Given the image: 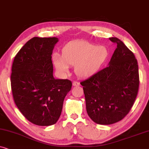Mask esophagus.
Returning a JSON list of instances; mask_svg holds the SVG:
<instances>
[{"label": "esophagus", "instance_id": "obj_1", "mask_svg": "<svg viewBox=\"0 0 149 149\" xmlns=\"http://www.w3.org/2000/svg\"><path fill=\"white\" fill-rule=\"evenodd\" d=\"M72 85L73 86H79L80 85V83H79V82H77V81H73L72 83Z\"/></svg>", "mask_w": 149, "mask_h": 149}]
</instances>
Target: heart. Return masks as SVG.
Here are the masks:
<instances>
[{"instance_id":"b5f03b06","label":"heart","mask_w":149,"mask_h":149,"mask_svg":"<svg viewBox=\"0 0 149 149\" xmlns=\"http://www.w3.org/2000/svg\"><path fill=\"white\" fill-rule=\"evenodd\" d=\"M108 56L109 51L105 46H97L86 40H77L64 47L62 56L58 54L53 55L52 62L62 76L69 72V66H74L75 74L87 78L97 72Z\"/></svg>"}]
</instances>
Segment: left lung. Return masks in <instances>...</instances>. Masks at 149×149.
I'll list each match as a JSON object with an SVG mask.
<instances>
[{"label": "left lung", "mask_w": 149, "mask_h": 149, "mask_svg": "<svg viewBox=\"0 0 149 149\" xmlns=\"http://www.w3.org/2000/svg\"><path fill=\"white\" fill-rule=\"evenodd\" d=\"M109 39L117 47L109 66L81 82L87 113L100 125L123 119L133 106L139 87L138 66L134 54L119 38Z\"/></svg>", "instance_id": "obj_1"}]
</instances>
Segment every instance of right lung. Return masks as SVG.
<instances>
[{"label": "right lung", "mask_w": 149, "mask_h": 149, "mask_svg": "<svg viewBox=\"0 0 149 149\" xmlns=\"http://www.w3.org/2000/svg\"><path fill=\"white\" fill-rule=\"evenodd\" d=\"M59 39L34 37L14 58L11 84L14 101L31 123L49 126L58 121L64 100L72 87L68 79L53 74L52 55Z\"/></svg>", "instance_id": "obj_1"}]
</instances>
